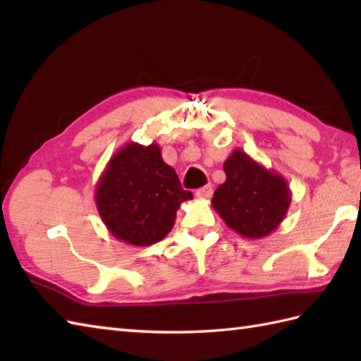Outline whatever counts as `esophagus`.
<instances>
[{"label": "esophagus", "instance_id": "esophagus-1", "mask_svg": "<svg viewBox=\"0 0 361 361\" xmlns=\"http://www.w3.org/2000/svg\"><path fill=\"white\" fill-rule=\"evenodd\" d=\"M195 195L198 198H202V200H208V198L212 197V186L211 185H206V186H203L200 189H197Z\"/></svg>", "mask_w": 361, "mask_h": 361}]
</instances>
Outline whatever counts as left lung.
Masks as SVG:
<instances>
[{
	"label": "left lung",
	"mask_w": 361,
	"mask_h": 361,
	"mask_svg": "<svg viewBox=\"0 0 361 361\" xmlns=\"http://www.w3.org/2000/svg\"><path fill=\"white\" fill-rule=\"evenodd\" d=\"M226 180L212 197V208L228 228L248 239L271 234L291 203L283 176L235 149L224 163Z\"/></svg>",
	"instance_id": "left-lung-1"
}]
</instances>
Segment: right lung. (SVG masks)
I'll use <instances>...</instances> for the list:
<instances>
[{"instance_id": "1", "label": "right lung", "mask_w": 361, "mask_h": 361, "mask_svg": "<svg viewBox=\"0 0 361 361\" xmlns=\"http://www.w3.org/2000/svg\"><path fill=\"white\" fill-rule=\"evenodd\" d=\"M94 200L104 225L118 240L149 247L171 233L176 211L192 200V192L181 188L158 144L127 142L104 169Z\"/></svg>"}]
</instances>
